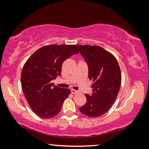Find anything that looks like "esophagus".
<instances>
[{
    "label": "esophagus",
    "instance_id": "obj_1",
    "mask_svg": "<svg viewBox=\"0 0 149 149\" xmlns=\"http://www.w3.org/2000/svg\"><path fill=\"white\" fill-rule=\"evenodd\" d=\"M71 93H72V94H76V93H78V91H75V90H74V89H72L71 90Z\"/></svg>",
    "mask_w": 149,
    "mask_h": 149
}]
</instances>
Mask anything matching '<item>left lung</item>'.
Masks as SVG:
<instances>
[{
	"label": "left lung",
	"instance_id": "8db88e82",
	"mask_svg": "<svg viewBox=\"0 0 149 149\" xmlns=\"http://www.w3.org/2000/svg\"><path fill=\"white\" fill-rule=\"evenodd\" d=\"M89 68V78L93 81V94H85L87 102L80 112L90 118L107 113L114 104L121 87L122 75L115 56L99 46L77 45Z\"/></svg>",
	"mask_w": 149,
	"mask_h": 149
}]
</instances>
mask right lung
<instances>
[{
	"instance_id": "1",
	"label": "right lung",
	"mask_w": 149,
	"mask_h": 149,
	"mask_svg": "<svg viewBox=\"0 0 149 149\" xmlns=\"http://www.w3.org/2000/svg\"><path fill=\"white\" fill-rule=\"evenodd\" d=\"M77 53L79 50L74 45H46L25 63L22 87L29 107L39 117L48 119L59 114L70 90L54 86L52 80L60 76L64 61Z\"/></svg>"
}]
</instances>
